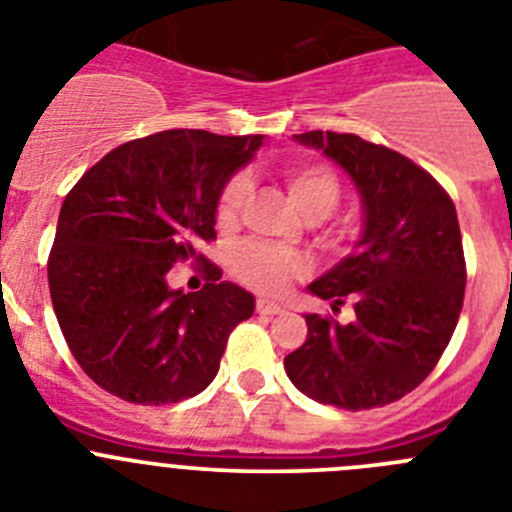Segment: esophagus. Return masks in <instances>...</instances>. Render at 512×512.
<instances>
[{
    "mask_svg": "<svg viewBox=\"0 0 512 512\" xmlns=\"http://www.w3.org/2000/svg\"><path fill=\"white\" fill-rule=\"evenodd\" d=\"M256 312H259V315H279V312H282V305L271 300H259L256 302Z\"/></svg>",
    "mask_w": 512,
    "mask_h": 512,
    "instance_id": "esophagus-1",
    "label": "esophagus"
}]
</instances>
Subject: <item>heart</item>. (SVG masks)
Instances as JSON below:
<instances>
[{
	"instance_id": "obj_1",
	"label": "heart",
	"mask_w": 512,
	"mask_h": 512,
	"mask_svg": "<svg viewBox=\"0 0 512 512\" xmlns=\"http://www.w3.org/2000/svg\"><path fill=\"white\" fill-rule=\"evenodd\" d=\"M284 187H287L289 200L295 202L297 210L307 220H323L336 210L341 200V182L338 176L323 164H297L284 169ZM248 197L246 176H233L228 187L220 194L217 202V223L223 228L238 220ZM348 241L346 228L341 225H328L320 230V243L328 248H338ZM230 269L246 287L261 295H279L292 279L305 274V259L295 251H284L277 246H266L259 241L241 243L230 256Z\"/></svg>"
}]
</instances>
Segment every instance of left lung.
Returning a JSON list of instances; mask_svg holds the SVG:
<instances>
[{
	"instance_id": "obj_1",
	"label": "left lung",
	"mask_w": 512,
	"mask_h": 512,
	"mask_svg": "<svg viewBox=\"0 0 512 512\" xmlns=\"http://www.w3.org/2000/svg\"><path fill=\"white\" fill-rule=\"evenodd\" d=\"M336 161L361 197V238L346 259L307 284L354 302V320L307 312V341L284 356L297 390L343 410L382 408L413 392L449 346L464 302L456 207L428 171L351 133L295 135Z\"/></svg>"
}]
</instances>
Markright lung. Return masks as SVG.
Listing matches in <instances>:
<instances>
[{"mask_svg": "<svg viewBox=\"0 0 512 512\" xmlns=\"http://www.w3.org/2000/svg\"><path fill=\"white\" fill-rule=\"evenodd\" d=\"M264 135L164 130L130 140L66 194L48 259L61 333L89 379L138 405L200 395L215 379L230 330L256 300L205 266L200 292L166 274L215 238L225 184Z\"/></svg>", "mask_w": 512, "mask_h": 512, "instance_id": "add662e5", "label": "right lung"}]
</instances>
